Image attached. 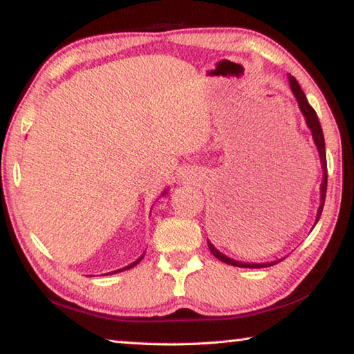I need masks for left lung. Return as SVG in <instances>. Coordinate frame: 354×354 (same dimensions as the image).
Returning a JSON list of instances; mask_svg holds the SVG:
<instances>
[{"instance_id":"1","label":"left lung","mask_w":354,"mask_h":354,"mask_svg":"<svg viewBox=\"0 0 354 354\" xmlns=\"http://www.w3.org/2000/svg\"><path fill=\"white\" fill-rule=\"evenodd\" d=\"M289 82H290V88L293 95H295V98L298 101V106L299 109H301L304 118H306V123L308 127L313 131V137H314V142L317 145V149H319L320 153V160H322V169H323V181H322V196H320V207H319V212H317V221H319L322 211H323V205H325V198H326V187H328V170H326V153H325V139H323V131L320 127V122H319V117H317L315 111L310 107V104L308 103L306 100V95L301 91V87H299V84L297 82V80L293 76L289 77ZM209 245V250H211V253L217 257L218 261L225 262V263H230V266H234V267H243V268H263V267H270L274 266L277 262H263V263H245V262H237L234 259H230V257H226L225 254H221L220 251L214 247L211 242H207Z\"/></svg>"}]
</instances>
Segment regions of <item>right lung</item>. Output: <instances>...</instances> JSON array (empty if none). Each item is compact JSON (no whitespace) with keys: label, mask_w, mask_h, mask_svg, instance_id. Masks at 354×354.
I'll use <instances>...</instances> for the list:
<instances>
[{"label":"right lung","mask_w":354,"mask_h":354,"mask_svg":"<svg viewBox=\"0 0 354 354\" xmlns=\"http://www.w3.org/2000/svg\"><path fill=\"white\" fill-rule=\"evenodd\" d=\"M164 195V194H162ZM143 259V256H140L139 257V259H137L136 262H133V263H131V266H128V267H124V268H122V270H117V272H123V270H128V268H131V267H134V266H137V263H139L140 261ZM117 272H113V273H117Z\"/></svg>","instance_id":"add662e5"}]
</instances>
